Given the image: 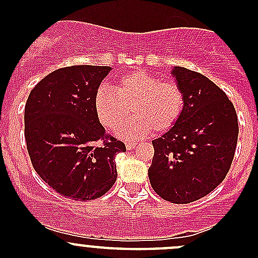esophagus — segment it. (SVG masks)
<instances>
[{"label":"esophagus","mask_w":258,"mask_h":258,"mask_svg":"<svg viewBox=\"0 0 258 258\" xmlns=\"http://www.w3.org/2000/svg\"><path fill=\"white\" fill-rule=\"evenodd\" d=\"M137 146V142H126V148L127 150H132Z\"/></svg>","instance_id":"1"}]
</instances>
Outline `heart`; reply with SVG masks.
I'll return each mask as SVG.
<instances>
[{
  "label": "heart",
  "instance_id": "heart-1",
  "mask_svg": "<svg viewBox=\"0 0 258 258\" xmlns=\"http://www.w3.org/2000/svg\"><path fill=\"white\" fill-rule=\"evenodd\" d=\"M113 91L98 88L93 98V108L98 121L110 131L118 128L126 140L139 139L152 131L162 135L178 123L184 111V93L173 81H162L141 71L121 75L113 82Z\"/></svg>",
  "mask_w": 258,
  "mask_h": 258
}]
</instances>
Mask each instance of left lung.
Returning <instances> with one entry per match:
<instances>
[{"instance_id": "8db88e82", "label": "left lung", "mask_w": 258, "mask_h": 258, "mask_svg": "<svg viewBox=\"0 0 258 258\" xmlns=\"http://www.w3.org/2000/svg\"><path fill=\"white\" fill-rule=\"evenodd\" d=\"M184 93L178 123L153 140L148 177L156 194L171 204H189L216 188L235 156L238 121L232 102L212 81L184 67H173Z\"/></svg>"}]
</instances>
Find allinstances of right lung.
Instances as JSON below:
<instances>
[{
    "label": "right lung",
    "instance_id": "obj_1",
    "mask_svg": "<svg viewBox=\"0 0 258 258\" xmlns=\"http://www.w3.org/2000/svg\"><path fill=\"white\" fill-rule=\"evenodd\" d=\"M108 66L63 67L43 77L25 106V137L33 168L61 196L91 201L117 178L114 157L126 152L98 121L93 98Z\"/></svg>",
    "mask_w": 258,
    "mask_h": 258
}]
</instances>
